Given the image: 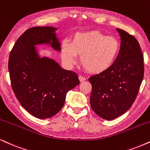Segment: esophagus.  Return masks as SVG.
Listing matches in <instances>:
<instances>
[{
    "label": "esophagus",
    "instance_id": "obj_1",
    "mask_svg": "<svg viewBox=\"0 0 150 150\" xmlns=\"http://www.w3.org/2000/svg\"><path fill=\"white\" fill-rule=\"evenodd\" d=\"M79 81H84L86 80V78H85L84 77L81 76V75H79Z\"/></svg>",
    "mask_w": 150,
    "mask_h": 150
}]
</instances>
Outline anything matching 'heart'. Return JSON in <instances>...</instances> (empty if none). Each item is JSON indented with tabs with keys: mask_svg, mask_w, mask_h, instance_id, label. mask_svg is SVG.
<instances>
[{
	"mask_svg": "<svg viewBox=\"0 0 150 150\" xmlns=\"http://www.w3.org/2000/svg\"><path fill=\"white\" fill-rule=\"evenodd\" d=\"M120 50V43L115 37H107L97 30L78 33L70 43L64 42L61 56L66 63L72 64L80 56L79 62L87 72L103 73L113 65Z\"/></svg>",
	"mask_w": 150,
	"mask_h": 150,
	"instance_id": "1",
	"label": "heart"
}]
</instances>
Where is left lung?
Listing matches in <instances>:
<instances>
[{"label": "left lung", "instance_id": "obj_1", "mask_svg": "<svg viewBox=\"0 0 150 150\" xmlns=\"http://www.w3.org/2000/svg\"><path fill=\"white\" fill-rule=\"evenodd\" d=\"M120 50L115 63L107 71L89 77L92 85L91 107L105 120L120 116L132 107L144 76V57L137 39L117 29Z\"/></svg>", "mask_w": 150, "mask_h": 150}]
</instances>
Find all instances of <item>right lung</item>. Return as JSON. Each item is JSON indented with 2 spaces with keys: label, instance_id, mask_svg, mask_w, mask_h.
<instances>
[{
  "label": "right lung",
  "instance_id": "obj_1",
  "mask_svg": "<svg viewBox=\"0 0 150 150\" xmlns=\"http://www.w3.org/2000/svg\"><path fill=\"white\" fill-rule=\"evenodd\" d=\"M53 27H33L17 39L8 62L11 84L23 107L39 119L56 115L68 91L79 84L77 74L62 69L54 60L38 55L35 45L51 43L60 50ZM52 43H51V41Z\"/></svg>",
  "mask_w": 150,
  "mask_h": 150
}]
</instances>
